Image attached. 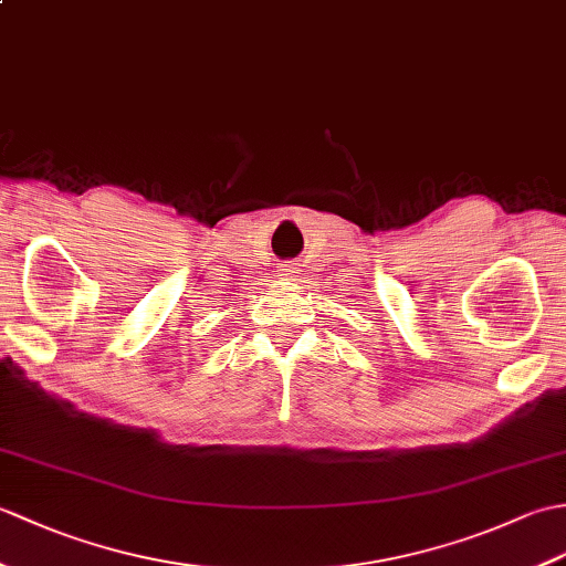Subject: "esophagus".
<instances>
[{
    "instance_id": "34e87169",
    "label": "esophagus",
    "mask_w": 566,
    "mask_h": 566,
    "mask_svg": "<svg viewBox=\"0 0 566 566\" xmlns=\"http://www.w3.org/2000/svg\"><path fill=\"white\" fill-rule=\"evenodd\" d=\"M282 272L290 276V280H294V276H298V272H302V264L298 262H290V264H282Z\"/></svg>"
}]
</instances>
